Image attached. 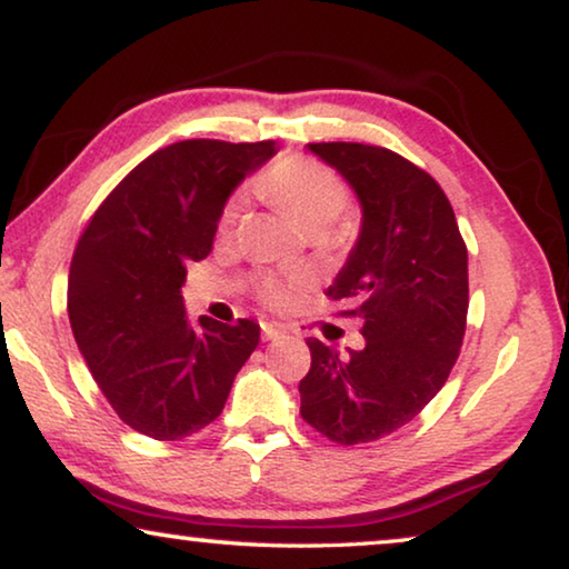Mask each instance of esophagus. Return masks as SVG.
I'll return each mask as SVG.
<instances>
[{
  "instance_id": "1",
  "label": "esophagus",
  "mask_w": 569,
  "mask_h": 569,
  "mask_svg": "<svg viewBox=\"0 0 569 569\" xmlns=\"http://www.w3.org/2000/svg\"><path fill=\"white\" fill-rule=\"evenodd\" d=\"M260 329H262V339H266V342H268V339H278V337L283 335V329H281V327L268 325V321H266V325H262Z\"/></svg>"
}]
</instances>
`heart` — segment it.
<instances>
[{"label": "heart", "instance_id": "heart-1", "mask_svg": "<svg viewBox=\"0 0 569 569\" xmlns=\"http://www.w3.org/2000/svg\"><path fill=\"white\" fill-rule=\"evenodd\" d=\"M270 197L291 211L303 230L311 234H325L339 217L345 214L350 193L342 178L332 168L311 158H283L270 166L262 176ZM242 211V197H232L222 211V227L230 230ZM301 278H262L260 293L270 307L283 309L299 293Z\"/></svg>", "mask_w": 569, "mask_h": 569}]
</instances>
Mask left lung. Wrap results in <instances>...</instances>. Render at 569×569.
Here are the masks:
<instances>
[{
  "label": "left lung",
  "instance_id": "1",
  "mask_svg": "<svg viewBox=\"0 0 569 569\" xmlns=\"http://www.w3.org/2000/svg\"><path fill=\"white\" fill-rule=\"evenodd\" d=\"M352 186L360 237L327 288L362 319L366 347L339 355L309 337L301 417L337 445H362L409 423L439 393L468 319V248L442 186L393 150L311 142Z\"/></svg>",
  "mask_w": 569,
  "mask_h": 569
}]
</instances>
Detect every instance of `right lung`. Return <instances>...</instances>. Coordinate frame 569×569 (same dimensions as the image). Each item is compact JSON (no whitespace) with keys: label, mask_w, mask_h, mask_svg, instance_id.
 Returning <instances> with one entry per match:
<instances>
[{"label":"right lung","mask_w":569,"mask_h":569,"mask_svg":"<svg viewBox=\"0 0 569 569\" xmlns=\"http://www.w3.org/2000/svg\"><path fill=\"white\" fill-rule=\"evenodd\" d=\"M276 142L183 140L127 173L91 217L68 273V319L97 386L127 427L176 442L222 413L260 342L252 319L186 317V266L211 252L217 222Z\"/></svg>","instance_id":"1"}]
</instances>
